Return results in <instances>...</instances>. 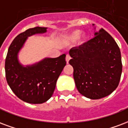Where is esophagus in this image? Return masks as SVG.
Returning a JSON list of instances; mask_svg holds the SVG:
<instances>
[{
	"label": "esophagus",
	"instance_id": "esophagus-1",
	"mask_svg": "<svg viewBox=\"0 0 128 128\" xmlns=\"http://www.w3.org/2000/svg\"><path fill=\"white\" fill-rule=\"evenodd\" d=\"M70 60V56L69 55H66V61L67 64H68L69 60Z\"/></svg>",
	"mask_w": 128,
	"mask_h": 128
}]
</instances>
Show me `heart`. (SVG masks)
<instances>
[{
	"instance_id": "heart-1",
	"label": "heart",
	"mask_w": 128,
	"mask_h": 128,
	"mask_svg": "<svg viewBox=\"0 0 128 128\" xmlns=\"http://www.w3.org/2000/svg\"><path fill=\"white\" fill-rule=\"evenodd\" d=\"M81 31L79 30H74L66 38V40L68 42H74L78 39L81 35Z\"/></svg>"
}]
</instances>
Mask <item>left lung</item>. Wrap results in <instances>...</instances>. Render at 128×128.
I'll return each instance as SVG.
<instances>
[{"instance_id": "1", "label": "left lung", "mask_w": 128, "mask_h": 128, "mask_svg": "<svg viewBox=\"0 0 128 128\" xmlns=\"http://www.w3.org/2000/svg\"><path fill=\"white\" fill-rule=\"evenodd\" d=\"M94 36L79 47L70 49L69 64L73 67L78 92L97 100L108 96L117 88L122 63L120 48L106 31L101 28Z\"/></svg>"}]
</instances>
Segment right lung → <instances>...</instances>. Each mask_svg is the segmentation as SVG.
Segmentation results:
<instances>
[{"label":"right lung","instance_id":"obj_1","mask_svg":"<svg viewBox=\"0 0 128 128\" xmlns=\"http://www.w3.org/2000/svg\"><path fill=\"white\" fill-rule=\"evenodd\" d=\"M47 29L37 26L18 35L8 47L5 60L8 85L20 99L30 104H42L52 97L57 80L66 64V54L56 58H45L26 66L19 61V52L28 36L45 33Z\"/></svg>","mask_w":128,"mask_h":128}]
</instances>
